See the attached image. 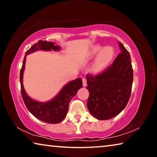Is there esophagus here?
Instances as JSON below:
<instances>
[{
    "mask_svg": "<svg viewBox=\"0 0 157 157\" xmlns=\"http://www.w3.org/2000/svg\"><path fill=\"white\" fill-rule=\"evenodd\" d=\"M82 83H83V86L86 87V78H82Z\"/></svg>",
    "mask_w": 157,
    "mask_h": 157,
    "instance_id": "34e87169",
    "label": "esophagus"
}]
</instances>
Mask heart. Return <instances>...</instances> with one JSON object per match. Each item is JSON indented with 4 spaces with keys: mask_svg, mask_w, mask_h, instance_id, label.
<instances>
[{
    "mask_svg": "<svg viewBox=\"0 0 157 157\" xmlns=\"http://www.w3.org/2000/svg\"><path fill=\"white\" fill-rule=\"evenodd\" d=\"M114 55L115 50L113 47L109 46L103 47L100 44H95L87 52L85 59L91 60L96 56L91 66V71L94 74H98L107 68L112 62Z\"/></svg>",
    "mask_w": 157,
    "mask_h": 157,
    "instance_id": "1",
    "label": "heart"
}]
</instances>
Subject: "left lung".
<instances>
[{"label": "left lung", "mask_w": 157, "mask_h": 157, "mask_svg": "<svg viewBox=\"0 0 157 157\" xmlns=\"http://www.w3.org/2000/svg\"><path fill=\"white\" fill-rule=\"evenodd\" d=\"M121 52L112 66L96 76L86 75L89 97L87 107L95 118L109 120L127 105L132 92L133 69L129 52L118 42Z\"/></svg>", "instance_id": "1"}]
</instances>
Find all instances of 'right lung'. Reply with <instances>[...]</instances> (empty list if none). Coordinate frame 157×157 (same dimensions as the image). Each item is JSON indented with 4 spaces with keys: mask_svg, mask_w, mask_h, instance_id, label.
Segmentation results:
<instances>
[{
    "mask_svg": "<svg viewBox=\"0 0 157 157\" xmlns=\"http://www.w3.org/2000/svg\"><path fill=\"white\" fill-rule=\"evenodd\" d=\"M39 50H53L57 52L60 51L61 47L59 46H55L53 42L40 40L32 46L30 48L25 52L20 72L21 95L28 111L37 119L47 123H59L66 118L70 101L72 98L75 96L78 90L82 87V80L81 78H77L74 80L68 82L54 98L46 102H40L31 98L27 94L23 86V73L25 71L27 55Z\"/></svg>",
    "mask_w": 157,
    "mask_h": 157,
    "instance_id": "add662e5",
    "label": "right lung"
}]
</instances>
